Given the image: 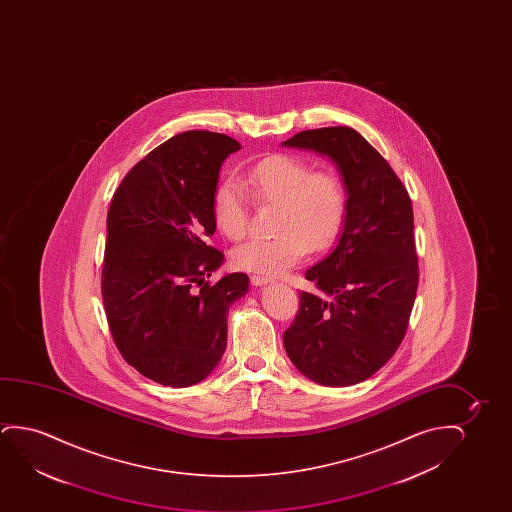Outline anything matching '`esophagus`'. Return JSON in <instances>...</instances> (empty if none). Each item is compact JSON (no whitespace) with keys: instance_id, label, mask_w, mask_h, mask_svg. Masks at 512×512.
<instances>
[{"instance_id":"34e87169","label":"esophagus","mask_w":512,"mask_h":512,"mask_svg":"<svg viewBox=\"0 0 512 512\" xmlns=\"http://www.w3.org/2000/svg\"><path fill=\"white\" fill-rule=\"evenodd\" d=\"M250 281H252L253 287H262V285H267V283H271L273 280L267 278V276H257V274H253Z\"/></svg>"}]
</instances>
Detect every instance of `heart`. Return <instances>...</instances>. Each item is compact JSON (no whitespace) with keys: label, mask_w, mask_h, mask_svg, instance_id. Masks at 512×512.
Instances as JSON below:
<instances>
[{"label":"heart","mask_w":512,"mask_h":512,"mask_svg":"<svg viewBox=\"0 0 512 512\" xmlns=\"http://www.w3.org/2000/svg\"><path fill=\"white\" fill-rule=\"evenodd\" d=\"M248 196L259 206H276V236L252 239L232 250V262L250 273L278 276L309 252L329 248L346 217V190L341 178L327 169H313L302 157L267 155L252 164L243 178ZM211 213L225 238L239 241L250 229V206L238 183H220Z\"/></svg>","instance_id":"heart-1"}]
</instances>
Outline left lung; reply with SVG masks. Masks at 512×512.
Masks as SVG:
<instances>
[{"instance_id":"obj_1","label":"left lung","mask_w":512,"mask_h":512,"mask_svg":"<svg viewBox=\"0 0 512 512\" xmlns=\"http://www.w3.org/2000/svg\"><path fill=\"white\" fill-rule=\"evenodd\" d=\"M281 145L327 155L348 196L336 248L306 271L318 294H299L283 344L311 381L357 385L406 336L418 288L411 197L383 155L351 127L309 129Z\"/></svg>"}]
</instances>
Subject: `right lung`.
I'll use <instances>...</instances> for the list:
<instances>
[{
  "mask_svg": "<svg viewBox=\"0 0 512 512\" xmlns=\"http://www.w3.org/2000/svg\"><path fill=\"white\" fill-rule=\"evenodd\" d=\"M241 145L210 131L176 134L138 162L106 218L101 294L113 341L127 364L155 383L192 386L210 376L227 344V313L248 290L208 245L218 173Z\"/></svg>",
  "mask_w": 512,
  "mask_h": 512,
  "instance_id": "right-lung-1",
  "label": "right lung"
}]
</instances>
